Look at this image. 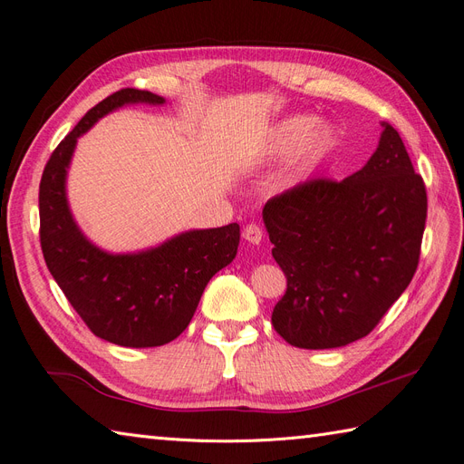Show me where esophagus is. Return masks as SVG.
I'll use <instances>...</instances> for the list:
<instances>
[{"label": "esophagus", "instance_id": "34e87169", "mask_svg": "<svg viewBox=\"0 0 464 464\" xmlns=\"http://www.w3.org/2000/svg\"><path fill=\"white\" fill-rule=\"evenodd\" d=\"M242 236L244 240L249 242V244H259L263 240V230L259 228V224H246L244 230H242Z\"/></svg>", "mask_w": 464, "mask_h": 464}]
</instances>
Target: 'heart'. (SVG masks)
<instances>
[{"instance_id": "heart-1", "label": "heart", "mask_w": 464, "mask_h": 464, "mask_svg": "<svg viewBox=\"0 0 464 464\" xmlns=\"http://www.w3.org/2000/svg\"><path fill=\"white\" fill-rule=\"evenodd\" d=\"M314 120L312 118H290L286 121H283L276 128L275 133V149L280 152H288L292 149H296L302 141V149L298 152V168H305L310 162H314L319 154L329 147V137L323 131L314 130Z\"/></svg>"}]
</instances>
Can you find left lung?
<instances>
[{"mask_svg": "<svg viewBox=\"0 0 464 464\" xmlns=\"http://www.w3.org/2000/svg\"><path fill=\"white\" fill-rule=\"evenodd\" d=\"M382 125L362 170L312 178L263 207L273 257L286 276L271 321L292 346L336 348L370 334L418 269L426 186L399 131Z\"/></svg>", "mask_w": 464, "mask_h": 464, "instance_id": "obj_1", "label": "left lung"}]
</instances>
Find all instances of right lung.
<instances>
[{"label":"right lung","mask_w":464,"mask_h":464,"mask_svg":"<svg viewBox=\"0 0 464 464\" xmlns=\"http://www.w3.org/2000/svg\"><path fill=\"white\" fill-rule=\"evenodd\" d=\"M130 102L162 104L149 91L121 89L92 106L53 149L40 179V247L55 283L92 334L130 348L162 346L186 331L207 283L237 251L240 227L193 230L135 256H110L77 228L65 170L77 137Z\"/></svg>","instance_id":"add662e5"}]
</instances>
